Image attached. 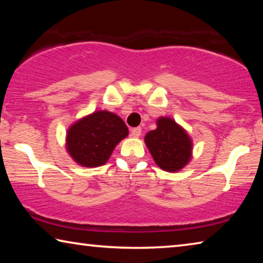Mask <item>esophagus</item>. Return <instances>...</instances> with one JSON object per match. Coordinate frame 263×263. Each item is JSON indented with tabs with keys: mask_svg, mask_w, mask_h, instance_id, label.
Segmentation results:
<instances>
[{
	"mask_svg": "<svg viewBox=\"0 0 263 263\" xmlns=\"http://www.w3.org/2000/svg\"><path fill=\"white\" fill-rule=\"evenodd\" d=\"M141 135V127H135L131 130V136L133 138H138Z\"/></svg>",
	"mask_w": 263,
	"mask_h": 263,
	"instance_id": "obj_1",
	"label": "esophagus"
}]
</instances>
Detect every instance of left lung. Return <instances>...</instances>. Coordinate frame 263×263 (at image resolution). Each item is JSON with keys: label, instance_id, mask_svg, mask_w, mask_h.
Wrapping results in <instances>:
<instances>
[{"label": "left lung", "instance_id": "8db88e82", "mask_svg": "<svg viewBox=\"0 0 263 263\" xmlns=\"http://www.w3.org/2000/svg\"><path fill=\"white\" fill-rule=\"evenodd\" d=\"M155 163L166 172H179L191 159L193 142L183 127L169 117H160L157 128L145 136Z\"/></svg>", "mask_w": 263, "mask_h": 263}]
</instances>
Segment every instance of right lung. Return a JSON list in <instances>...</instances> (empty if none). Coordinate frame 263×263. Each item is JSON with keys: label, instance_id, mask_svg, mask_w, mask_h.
<instances>
[{"label": "right lung", "instance_id": "add662e5", "mask_svg": "<svg viewBox=\"0 0 263 263\" xmlns=\"http://www.w3.org/2000/svg\"><path fill=\"white\" fill-rule=\"evenodd\" d=\"M127 135V126L121 117L101 110L70 125L66 137V147L80 166L99 167L108 161L118 142Z\"/></svg>", "mask_w": 263, "mask_h": 263}]
</instances>
